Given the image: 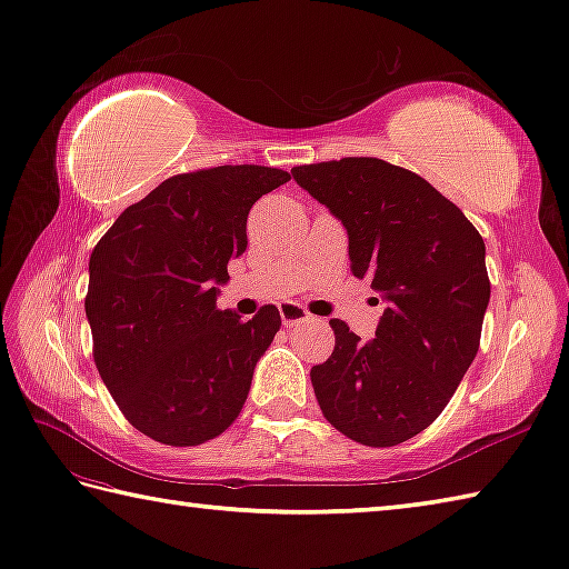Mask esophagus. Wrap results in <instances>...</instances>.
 <instances>
[{
  "label": "esophagus",
  "mask_w": 569,
  "mask_h": 569,
  "mask_svg": "<svg viewBox=\"0 0 569 569\" xmlns=\"http://www.w3.org/2000/svg\"><path fill=\"white\" fill-rule=\"evenodd\" d=\"M280 317L284 321V327H297V323L309 319V311L301 305H295V301H287V305L280 307Z\"/></svg>",
  "instance_id": "obj_1"
}]
</instances>
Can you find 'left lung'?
<instances>
[{
    "mask_svg": "<svg viewBox=\"0 0 569 569\" xmlns=\"http://www.w3.org/2000/svg\"><path fill=\"white\" fill-rule=\"evenodd\" d=\"M292 177L341 220L351 272L386 301L370 341L329 321L333 353L311 368L319 408L353 442L396 447L437 420L477 358L491 297L483 238L432 183L382 159Z\"/></svg>",
    "mask_w": 569,
    "mask_h": 569,
    "instance_id": "8db88e82",
    "label": "left lung"
}]
</instances>
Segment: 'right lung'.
<instances>
[{"instance_id": "add662e5", "label": "right lung", "mask_w": 569, "mask_h": 569, "mask_svg": "<svg viewBox=\"0 0 569 569\" xmlns=\"http://www.w3.org/2000/svg\"><path fill=\"white\" fill-rule=\"evenodd\" d=\"M289 173L213 167L177 173L124 208L90 254L86 317L110 396L139 432L196 447L226 432L282 319L242 321L216 299L248 248V213Z\"/></svg>"}]
</instances>
